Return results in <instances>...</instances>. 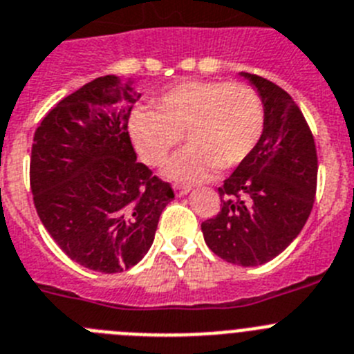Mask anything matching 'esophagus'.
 Wrapping results in <instances>:
<instances>
[{"label":"esophagus","instance_id":"34e87169","mask_svg":"<svg viewBox=\"0 0 354 354\" xmlns=\"http://www.w3.org/2000/svg\"><path fill=\"white\" fill-rule=\"evenodd\" d=\"M174 189V194H176L178 197H181V196H185V194H189V190H190V187H187V185H180V183H176L173 187Z\"/></svg>","mask_w":354,"mask_h":354}]
</instances>
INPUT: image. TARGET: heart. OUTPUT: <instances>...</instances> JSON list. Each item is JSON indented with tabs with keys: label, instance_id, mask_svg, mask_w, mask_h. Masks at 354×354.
Returning <instances> with one entry per match:
<instances>
[{
	"label": "heart",
	"instance_id": "1",
	"mask_svg": "<svg viewBox=\"0 0 354 354\" xmlns=\"http://www.w3.org/2000/svg\"><path fill=\"white\" fill-rule=\"evenodd\" d=\"M130 138L142 162L158 167L183 136L187 148L165 165L171 180L199 181L213 169H234L250 157L264 130L259 93L243 82L185 81L136 109Z\"/></svg>",
	"mask_w": 354,
	"mask_h": 354
}]
</instances>
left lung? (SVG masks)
Masks as SVG:
<instances>
[{"label": "left lung", "instance_id": "8db88e82", "mask_svg": "<svg viewBox=\"0 0 354 354\" xmlns=\"http://www.w3.org/2000/svg\"><path fill=\"white\" fill-rule=\"evenodd\" d=\"M241 75L263 100V136L250 157L218 187L221 212L201 229L213 254L238 266H259L304 229L316 199L317 151L291 95L268 79Z\"/></svg>", "mask_w": 354, "mask_h": 354}]
</instances>
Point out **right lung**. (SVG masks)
Returning a JSON list of instances; mask_svg holds the SVG:
<instances>
[{
	"instance_id": "obj_1",
	"label": "right lung",
	"mask_w": 354,
	"mask_h": 354,
	"mask_svg": "<svg viewBox=\"0 0 354 354\" xmlns=\"http://www.w3.org/2000/svg\"><path fill=\"white\" fill-rule=\"evenodd\" d=\"M139 97L104 75L59 100L35 130L30 185L38 216L70 259L100 273L138 264L174 199L133 151L129 118Z\"/></svg>"
}]
</instances>
